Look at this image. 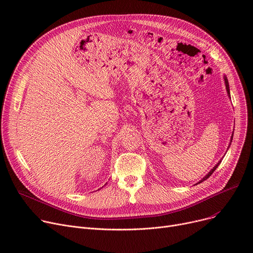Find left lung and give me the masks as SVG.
Listing matches in <instances>:
<instances>
[{"instance_id":"left-lung-1","label":"left lung","mask_w":253,"mask_h":253,"mask_svg":"<svg viewBox=\"0 0 253 253\" xmlns=\"http://www.w3.org/2000/svg\"><path fill=\"white\" fill-rule=\"evenodd\" d=\"M223 78H224V83H225V89H227V92H228V95H229V97L231 98V95H230V87H229V82H228V79H227V77H225V76H224ZM232 139H233V136L231 137V142H232ZM230 145H231V143H230ZM220 162H221V161H219V162H218V163H217V164H216V165H215V166H214L213 168H212V169H211V170L209 171V173H208V174H207L206 176H204V177L202 178V180H200V181H199L198 183H200V182H202V181L206 180V179H207V178H208V177H209V176H210V175H211L212 173H213V172L215 171V169H216V168L218 167V165L220 164Z\"/></svg>"}]
</instances>
